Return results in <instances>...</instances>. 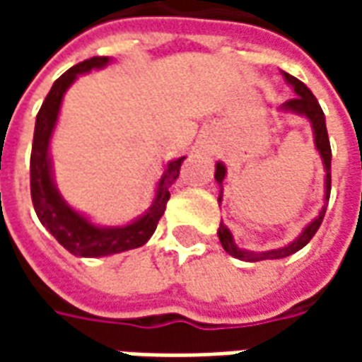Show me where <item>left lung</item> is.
Wrapping results in <instances>:
<instances>
[{"label":"left lung","mask_w":362,"mask_h":362,"mask_svg":"<svg viewBox=\"0 0 362 362\" xmlns=\"http://www.w3.org/2000/svg\"><path fill=\"white\" fill-rule=\"evenodd\" d=\"M283 79L287 83L291 89L295 90V98H291L285 104H281L279 112L283 114H295V116H303L310 122L312 135H314V147L318 151L320 158H322V165H324V205L320 207L318 215L303 228V233L296 236L293 243L285 244L281 248H273V250L266 252H254L246 250V248H240L238 244L235 243V236L230 233V228L221 221L219 230H217V236H219L221 246L225 248L227 254H230L233 258L243 259V262H262V259H281L287 258L291 254H295L300 248H304L306 244L310 243V238L316 235V230L322 225L324 221V215H326L327 209V199H329V189H332V149H329V139H327V129H326V116L320 108L316 96L312 95L310 89L304 85L303 81H298L293 75L281 71ZM225 176H227V166L225 163L217 160L215 165V180L219 184V205L223 202V182H225Z\"/></svg>","instance_id":"obj_1"}]
</instances>
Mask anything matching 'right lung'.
<instances>
[{"instance_id":"1","label":"right lung","mask_w":362,"mask_h":362,"mask_svg":"<svg viewBox=\"0 0 362 362\" xmlns=\"http://www.w3.org/2000/svg\"><path fill=\"white\" fill-rule=\"evenodd\" d=\"M112 62V58L85 59L59 77L52 85L50 93L40 106L36 116L35 139H33V153H30V196L33 205L46 230L58 240L67 252L79 258H104L119 252L139 248L149 240L158 219L163 217L166 209V202L170 197L173 186L184 158H174L165 165V173L158 178L155 199L147 211L139 215L137 219L129 221L127 225L119 227H104L96 225L71 205L67 204L64 196L59 194L56 180H54V166H52L50 141L56 124H58L62 103L67 89L77 81V77L89 74L93 69H103Z\"/></svg>"}]
</instances>
